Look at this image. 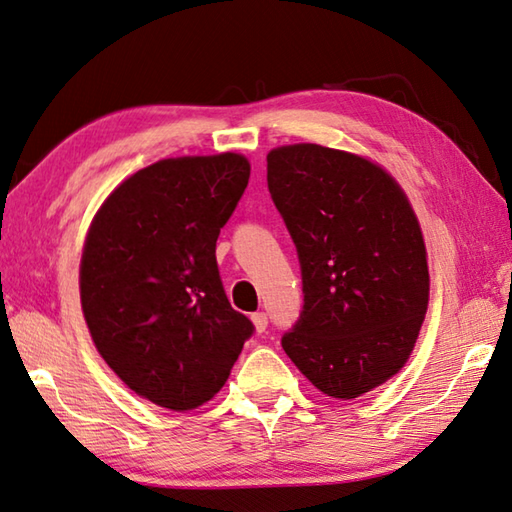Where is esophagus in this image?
Segmentation results:
<instances>
[{"instance_id":"34e87169","label":"esophagus","mask_w":512,"mask_h":512,"mask_svg":"<svg viewBox=\"0 0 512 512\" xmlns=\"http://www.w3.org/2000/svg\"><path fill=\"white\" fill-rule=\"evenodd\" d=\"M252 322H254V327H256L258 333H263L267 329V325H269L265 311H256V314H252Z\"/></svg>"}]
</instances>
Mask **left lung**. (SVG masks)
Returning a JSON list of instances; mask_svg holds the SVG:
<instances>
[{
    "label": "left lung",
    "instance_id": "obj_1",
    "mask_svg": "<svg viewBox=\"0 0 512 512\" xmlns=\"http://www.w3.org/2000/svg\"><path fill=\"white\" fill-rule=\"evenodd\" d=\"M267 187L302 276L283 349L322 393L358 398L404 367L422 327L429 267L417 218L378 165L314 143L271 150Z\"/></svg>",
    "mask_w": 512,
    "mask_h": 512
}]
</instances>
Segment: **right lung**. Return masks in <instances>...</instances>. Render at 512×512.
<instances>
[{
	"label": "right lung",
	"instance_id": "add662e5",
	"mask_svg": "<svg viewBox=\"0 0 512 512\" xmlns=\"http://www.w3.org/2000/svg\"><path fill=\"white\" fill-rule=\"evenodd\" d=\"M249 181L241 154L165 159L101 205L81 256V307L110 369L150 402L190 411L223 389L254 322L216 263Z\"/></svg>",
	"mask_w": 512,
	"mask_h": 512
}]
</instances>
